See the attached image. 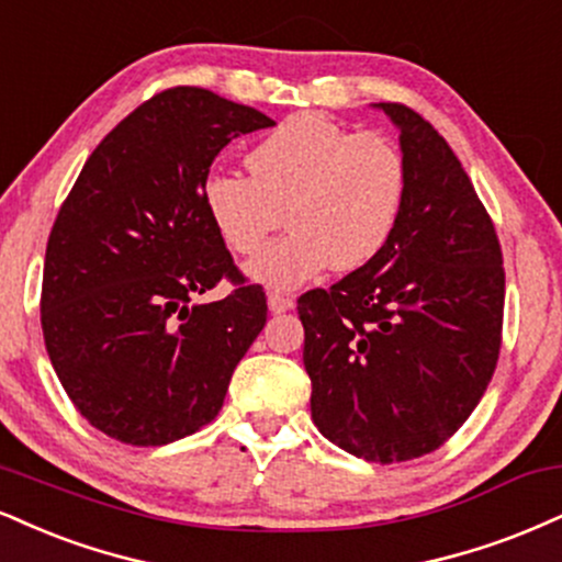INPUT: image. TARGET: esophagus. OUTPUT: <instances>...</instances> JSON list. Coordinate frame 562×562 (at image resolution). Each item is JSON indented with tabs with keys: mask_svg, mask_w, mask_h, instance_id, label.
Masks as SVG:
<instances>
[{
	"mask_svg": "<svg viewBox=\"0 0 562 562\" xmlns=\"http://www.w3.org/2000/svg\"><path fill=\"white\" fill-rule=\"evenodd\" d=\"M267 303H269V311H272V314H285V311L295 306L293 299H288V295H282V293H269Z\"/></svg>",
	"mask_w": 562,
	"mask_h": 562,
	"instance_id": "34e87169",
	"label": "esophagus"
}]
</instances>
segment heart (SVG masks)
Wrapping results in <instances>:
<instances>
[{"instance_id":"b5f03b06","label":"heart","mask_w":562,"mask_h":562,"mask_svg":"<svg viewBox=\"0 0 562 562\" xmlns=\"http://www.w3.org/2000/svg\"><path fill=\"white\" fill-rule=\"evenodd\" d=\"M251 172L214 170L201 201L229 251L254 256L288 222L293 233L246 267L263 288L293 290L324 269L353 272L384 251L408 193L401 146L327 114L282 120L246 157Z\"/></svg>"}]
</instances>
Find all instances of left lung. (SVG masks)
Wrapping results in <instances>:
<instances>
[{
	"label": "left lung",
	"instance_id": "8db88e82",
	"mask_svg": "<svg viewBox=\"0 0 562 562\" xmlns=\"http://www.w3.org/2000/svg\"><path fill=\"white\" fill-rule=\"evenodd\" d=\"M408 193L384 251L299 299L311 418L363 461L427 456L471 416L495 374L505 272L490 214L448 140L403 104Z\"/></svg>",
	"mask_w": 562,
	"mask_h": 562
}]
</instances>
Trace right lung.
<instances>
[{
    "mask_svg": "<svg viewBox=\"0 0 562 562\" xmlns=\"http://www.w3.org/2000/svg\"><path fill=\"white\" fill-rule=\"evenodd\" d=\"M274 120L178 86L133 110L80 170L46 243L42 327L59 382L91 427L167 445L220 414L229 376L267 324L201 186L216 154ZM222 276V302L199 294Z\"/></svg>",
    "mask_w": 562,
    "mask_h": 562,
    "instance_id": "add662e5",
    "label": "right lung"
}]
</instances>
